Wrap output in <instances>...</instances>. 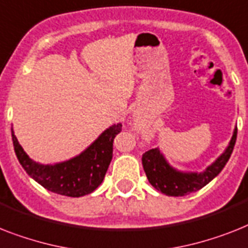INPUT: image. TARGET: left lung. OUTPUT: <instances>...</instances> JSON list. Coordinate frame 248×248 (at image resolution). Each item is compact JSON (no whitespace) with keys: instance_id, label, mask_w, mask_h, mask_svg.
<instances>
[{"instance_id":"obj_1","label":"left lung","mask_w":248,"mask_h":248,"mask_svg":"<svg viewBox=\"0 0 248 248\" xmlns=\"http://www.w3.org/2000/svg\"><path fill=\"white\" fill-rule=\"evenodd\" d=\"M237 139V127L225 152L219 156L204 172H181L174 170L167 162L159 149H150L142 154V167L149 182L154 188L167 196H185L196 192L206 186L213 178L222 172L224 166L231 158Z\"/></svg>"}]
</instances>
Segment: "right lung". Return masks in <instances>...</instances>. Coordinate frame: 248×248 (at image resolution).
<instances>
[{
  "label": "right lung",
  "instance_id": "add662e5",
  "mask_svg": "<svg viewBox=\"0 0 248 248\" xmlns=\"http://www.w3.org/2000/svg\"><path fill=\"white\" fill-rule=\"evenodd\" d=\"M122 130L117 124L107 128L89 148L75 158L57 164H39L30 159L16 139L14 130V149L20 164L39 185L54 194L80 197L92 194L103 182L107 170L113 156V140Z\"/></svg>",
  "mask_w": 248,
  "mask_h": 248
}]
</instances>
